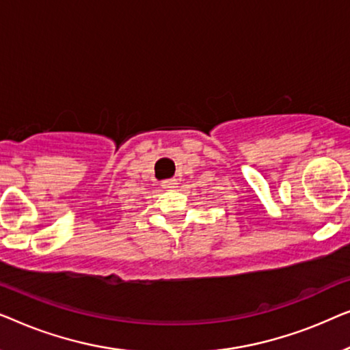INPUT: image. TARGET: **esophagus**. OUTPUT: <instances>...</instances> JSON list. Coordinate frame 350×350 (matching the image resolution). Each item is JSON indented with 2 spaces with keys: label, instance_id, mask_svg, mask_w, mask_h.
Here are the masks:
<instances>
[{
  "label": "esophagus",
  "instance_id": "obj_1",
  "mask_svg": "<svg viewBox=\"0 0 350 350\" xmlns=\"http://www.w3.org/2000/svg\"><path fill=\"white\" fill-rule=\"evenodd\" d=\"M175 185H176V180H165V181H162V186H164L165 189L175 188Z\"/></svg>",
  "mask_w": 350,
  "mask_h": 350
}]
</instances>
